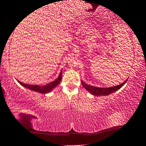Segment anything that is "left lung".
<instances>
[{
    "label": "left lung",
    "mask_w": 146,
    "mask_h": 146,
    "mask_svg": "<svg viewBox=\"0 0 146 146\" xmlns=\"http://www.w3.org/2000/svg\"><path fill=\"white\" fill-rule=\"evenodd\" d=\"M126 81H125L124 83L120 84V85L115 86V87H112L109 88H99V87H93V86H91L87 85L85 83H83L82 81V85L88 91L90 92L91 94H93L94 96H104V95H108V94H111L114 92L118 91V89H120L125 83H126Z\"/></svg>",
    "instance_id": "obj_1"
}]
</instances>
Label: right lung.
<instances>
[{
  "mask_svg": "<svg viewBox=\"0 0 146 146\" xmlns=\"http://www.w3.org/2000/svg\"><path fill=\"white\" fill-rule=\"evenodd\" d=\"M61 76L62 75H61V72L60 74H59L58 78H57V79H55L54 81L51 82V83L46 84V85H44V86H40V85H28V84L23 83L20 81H18V82L20 84V85L24 86V87L28 88V89L32 90V91L38 92V93L45 94V93H48L49 92H50L53 88L56 87V86L60 83L61 81Z\"/></svg>",
  "mask_w": 146,
  "mask_h": 146,
  "instance_id": "right-lung-1",
  "label": "right lung"
}]
</instances>
